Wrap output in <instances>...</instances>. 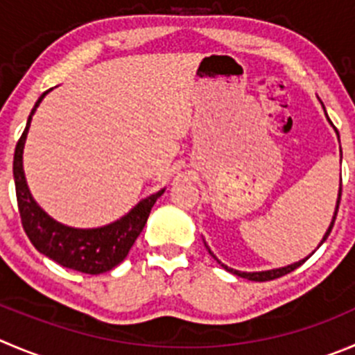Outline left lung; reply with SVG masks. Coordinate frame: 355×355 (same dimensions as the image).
<instances>
[{
    "label": "left lung",
    "mask_w": 355,
    "mask_h": 355,
    "mask_svg": "<svg viewBox=\"0 0 355 355\" xmlns=\"http://www.w3.org/2000/svg\"><path fill=\"white\" fill-rule=\"evenodd\" d=\"M320 104H322V103H320ZM322 107H324V104H322ZM324 113H326V107H324ZM326 118H327V121H329V123H331V120H329V116H327V113H326ZM331 125H333V123H331ZM333 129H335V127H333ZM335 132H336V136H338V130L335 129ZM338 141H340V136H338ZM340 198H342V184H340V190H338V198H336V207H335V214H333V219H331V223H329V226H327L326 234H324L322 241H320V244L317 245V248H320V245H322V242L326 241V239H327V235L331 234V228H333V225H335L336 214H338V205H340ZM204 244H205V242H204ZM205 248H207L209 254H211L212 258H214L216 261H218L219 265H221L223 268L226 270V272L234 273V275H237V277H242V279H248V281H256V282H263V281H273V279H277V277H282V275H286V273H289V272H293V270H296V268H298L300 265H303V263H305L306 259L310 258V256H306L305 259H300V261H296V263H291V265H288V266H281V268L261 270V272H241V270H234V268H230V266L223 265V263L219 261L218 258H216V256H214V252H212L211 249H209V245H207V244H205Z\"/></svg>",
    "instance_id": "left-lung-1"
}]
</instances>
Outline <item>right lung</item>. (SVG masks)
Masks as SVG:
<instances>
[{"instance_id": "right-lung-1", "label": "right lung", "mask_w": 355, "mask_h": 355, "mask_svg": "<svg viewBox=\"0 0 355 355\" xmlns=\"http://www.w3.org/2000/svg\"><path fill=\"white\" fill-rule=\"evenodd\" d=\"M49 92L50 90L43 92L42 97L36 101L26 129L15 146V155H13V181H15L20 219L31 244L46 258L76 272L99 275L120 265L127 258L130 248L146 225L151 207L164 195L165 188L143 198L120 219L110 225L99 226V228H73V226L55 221L52 216L46 214L29 191L26 174H24L22 155L33 114Z\"/></svg>"}]
</instances>
